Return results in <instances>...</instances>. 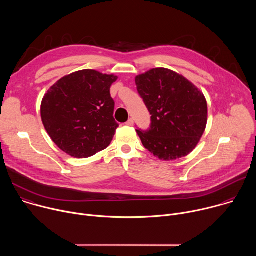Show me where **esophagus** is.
<instances>
[{
    "label": "esophagus",
    "mask_w": 256,
    "mask_h": 256,
    "mask_svg": "<svg viewBox=\"0 0 256 256\" xmlns=\"http://www.w3.org/2000/svg\"><path fill=\"white\" fill-rule=\"evenodd\" d=\"M126 126H132L134 124V120H132V118H130V120H128L126 122Z\"/></svg>",
    "instance_id": "34e87169"
}]
</instances>
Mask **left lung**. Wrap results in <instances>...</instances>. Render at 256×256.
<instances>
[{
  "instance_id": "1",
  "label": "left lung",
  "mask_w": 256,
  "mask_h": 256,
  "mask_svg": "<svg viewBox=\"0 0 256 256\" xmlns=\"http://www.w3.org/2000/svg\"><path fill=\"white\" fill-rule=\"evenodd\" d=\"M136 84L152 116L148 132L136 130L144 147L165 161L190 154L208 122V104L202 92L186 77L165 68L136 76Z\"/></svg>"
}]
</instances>
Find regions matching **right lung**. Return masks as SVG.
I'll use <instances>...</instances> for the list:
<instances>
[{"label":"right lung","instance_id":"add662e5","mask_svg":"<svg viewBox=\"0 0 256 256\" xmlns=\"http://www.w3.org/2000/svg\"><path fill=\"white\" fill-rule=\"evenodd\" d=\"M118 76L81 70L60 79L44 94L40 114L58 147L74 158H88L110 144L118 124L110 86Z\"/></svg>","mask_w":256,"mask_h":256}]
</instances>
